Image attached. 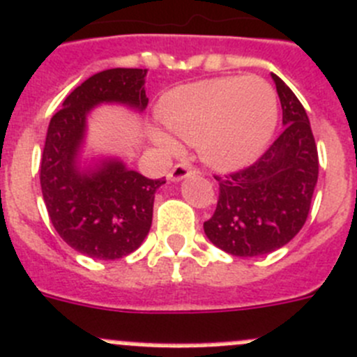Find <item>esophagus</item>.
Masks as SVG:
<instances>
[{"instance_id": "obj_1", "label": "esophagus", "mask_w": 357, "mask_h": 357, "mask_svg": "<svg viewBox=\"0 0 357 357\" xmlns=\"http://www.w3.org/2000/svg\"><path fill=\"white\" fill-rule=\"evenodd\" d=\"M192 172H194V169L190 167L188 163H176L174 169L169 172V179H171V181H179V179L192 174Z\"/></svg>"}]
</instances>
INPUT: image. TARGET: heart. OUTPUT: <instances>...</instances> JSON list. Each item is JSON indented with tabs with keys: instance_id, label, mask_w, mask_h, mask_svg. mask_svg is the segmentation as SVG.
<instances>
[{
	"instance_id": "b5f03b06",
	"label": "heart",
	"mask_w": 357,
	"mask_h": 357,
	"mask_svg": "<svg viewBox=\"0 0 357 357\" xmlns=\"http://www.w3.org/2000/svg\"><path fill=\"white\" fill-rule=\"evenodd\" d=\"M158 116L171 132H153V141L163 153L179 151L176 137L197 146L202 162L229 171L261 155L275 132L278 107L275 89L264 79L215 77L169 93Z\"/></svg>"
}]
</instances>
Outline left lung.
Masks as SVG:
<instances>
[{"mask_svg": "<svg viewBox=\"0 0 357 357\" xmlns=\"http://www.w3.org/2000/svg\"><path fill=\"white\" fill-rule=\"evenodd\" d=\"M285 128L257 162L218 181V202L204 222L209 241L236 257L287 245L305 225L319 178V155L298 96L273 73Z\"/></svg>", "mask_w": 357, "mask_h": 357, "instance_id": "obj_1", "label": "left lung"}]
</instances>
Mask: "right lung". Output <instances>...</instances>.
Returning <instances> with one entry per match:
<instances>
[{
    "label": "right lung",
    "instance_id": "obj_1",
    "mask_svg": "<svg viewBox=\"0 0 357 357\" xmlns=\"http://www.w3.org/2000/svg\"><path fill=\"white\" fill-rule=\"evenodd\" d=\"M146 70L111 68L73 89L51 118L40 162V185L49 218L63 241L91 259L114 261L137 250L153 220L155 192L165 179L128 171L118 160L79 172L77 151L86 116L102 102L146 109Z\"/></svg>",
    "mask_w": 357,
    "mask_h": 357
}]
</instances>
